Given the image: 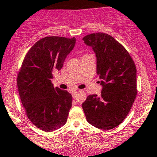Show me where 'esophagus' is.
Wrapping results in <instances>:
<instances>
[{
	"label": "esophagus",
	"instance_id": "esophagus-1",
	"mask_svg": "<svg viewBox=\"0 0 157 157\" xmlns=\"http://www.w3.org/2000/svg\"><path fill=\"white\" fill-rule=\"evenodd\" d=\"M77 91H74L72 92V96H73V98H76V95H77Z\"/></svg>",
	"mask_w": 157,
	"mask_h": 157
}]
</instances>
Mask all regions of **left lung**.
<instances>
[{
	"mask_svg": "<svg viewBox=\"0 0 157 157\" xmlns=\"http://www.w3.org/2000/svg\"><path fill=\"white\" fill-rule=\"evenodd\" d=\"M96 56L97 74L102 86L100 96L90 95L82 104L89 123L112 129L126 117L137 95L136 67L123 45L105 33L83 38Z\"/></svg>",
	"mask_w": 157,
	"mask_h": 157,
	"instance_id": "8db88e82",
	"label": "left lung"
}]
</instances>
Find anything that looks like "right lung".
Segmentation results:
<instances>
[{
    "mask_svg": "<svg viewBox=\"0 0 157 157\" xmlns=\"http://www.w3.org/2000/svg\"><path fill=\"white\" fill-rule=\"evenodd\" d=\"M75 43V37L40 39L26 54L18 74V90L26 114L44 132L56 130L67 122L72 96L66 90L54 88L51 79L62 69Z\"/></svg>",
    "mask_w": 157,
    "mask_h": 157,
    "instance_id": "1",
    "label": "right lung"
}]
</instances>
